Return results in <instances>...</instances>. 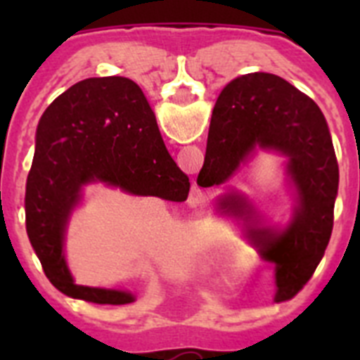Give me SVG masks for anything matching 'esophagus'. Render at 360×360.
Returning a JSON list of instances; mask_svg holds the SVG:
<instances>
[{"label": "esophagus", "mask_w": 360, "mask_h": 360, "mask_svg": "<svg viewBox=\"0 0 360 360\" xmlns=\"http://www.w3.org/2000/svg\"><path fill=\"white\" fill-rule=\"evenodd\" d=\"M189 198L193 203H200V205H202V203H205V198H207V196H205V193H202L198 187H193V189H191Z\"/></svg>", "instance_id": "34e87169"}]
</instances>
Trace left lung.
I'll list each match as a JSON object with an SVG mask.
<instances>
[{
	"label": "left lung",
	"mask_w": 360,
	"mask_h": 360,
	"mask_svg": "<svg viewBox=\"0 0 360 360\" xmlns=\"http://www.w3.org/2000/svg\"><path fill=\"white\" fill-rule=\"evenodd\" d=\"M256 146L287 155L288 174L299 193V207L287 231H254L265 236L263 254L276 265V297L285 301L307 285L328 247L339 165L319 106L272 73H247L221 90L196 184L211 187L227 182ZM219 207L236 216H252L249 203L236 195L219 200Z\"/></svg>",
	"instance_id": "8db88e82"
}]
</instances>
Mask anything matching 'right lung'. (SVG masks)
Wrapping results in <instances>:
<instances>
[{"mask_svg":"<svg viewBox=\"0 0 360 360\" xmlns=\"http://www.w3.org/2000/svg\"><path fill=\"white\" fill-rule=\"evenodd\" d=\"M88 182L173 202L189 195V178L165 149L155 113L131 79H84L44 110L25 191L28 240L53 287L88 303H131L128 292L73 285L66 269V219Z\"/></svg>","mask_w":360,"mask_h":360,"instance_id":"add662e5","label":"right lung"}]
</instances>
